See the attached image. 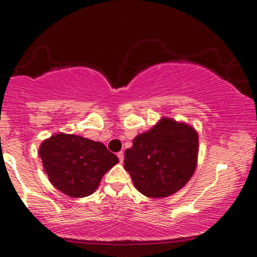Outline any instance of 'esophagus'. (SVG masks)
<instances>
[{"label":"esophagus","mask_w":257,"mask_h":257,"mask_svg":"<svg viewBox=\"0 0 257 257\" xmlns=\"http://www.w3.org/2000/svg\"><path fill=\"white\" fill-rule=\"evenodd\" d=\"M117 157H118L119 162H120V163H122V162H123V158H124V154H123V152H122V151H120V152H118V153H117Z\"/></svg>","instance_id":"esophagus-1"}]
</instances>
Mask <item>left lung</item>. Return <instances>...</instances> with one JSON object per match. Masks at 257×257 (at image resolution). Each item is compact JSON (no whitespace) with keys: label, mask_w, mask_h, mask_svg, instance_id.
I'll return each instance as SVG.
<instances>
[{"label":"left lung","mask_w":257,"mask_h":257,"mask_svg":"<svg viewBox=\"0 0 257 257\" xmlns=\"http://www.w3.org/2000/svg\"><path fill=\"white\" fill-rule=\"evenodd\" d=\"M199 137L185 123L163 118L125 150L124 169L148 197H166L183 188L196 168Z\"/></svg>","instance_id":"left-lung-1"}]
</instances>
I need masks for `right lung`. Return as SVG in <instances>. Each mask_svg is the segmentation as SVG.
Wrapping results in <instances>:
<instances>
[{
    "instance_id": "right-lung-1",
    "label": "right lung",
    "mask_w": 257,
    "mask_h": 257,
    "mask_svg": "<svg viewBox=\"0 0 257 257\" xmlns=\"http://www.w3.org/2000/svg\"><path fill=\"white\" fill-rule=\"evenodd\" d=\"M39 157L51 183L72 197L94 193L101 177L118 163L101 142L62 133L40 145Z\"/></svg>"
}]
</instances>
